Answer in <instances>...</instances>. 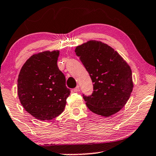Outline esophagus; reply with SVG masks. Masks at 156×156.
<instances>
[{
    "instance_id": "esophagus-1",
    "label": "esophagus",
    "mask_w": 156,
    "mask_h": 156,
    "mask_svg": "<svg viewBox=\"0 0 156 156\" xmlns=\"http://www.w3.org/2000/svg\"><path fill=\"white\" fill-rule=\"evenodd\" d=\"M73 91H74V92H77V91H80V87L79 86H76L75 88L73 89Z\"/></svg>"
}]
</instances>
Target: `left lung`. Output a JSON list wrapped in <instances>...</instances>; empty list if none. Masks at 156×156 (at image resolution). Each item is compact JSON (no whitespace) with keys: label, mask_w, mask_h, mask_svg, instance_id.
Masks as SVG:
<instances>
[{"label":"left lung","mask_w":156,"mask_h":156,"mask_svg":"<svg viewBox=\"0 0 156 156\" xmlns=\"http://www.w3.org/2000/svg\"><path fill=\"white\" fill-rule=\"evenodd\" d=\"M75 52L94 83L91 95L83 94L89 109L105 117L119 112L133 91L130 66L112 48L97 40L77 46Z\"/></svg>","instance_id":"left-lung-1"}]
</instances>
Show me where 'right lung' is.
Returning <instances> with one entry per match:
<instances>
[{"label": "right lung", "instance_id": "add662e5", "mask_svg": "<svg viewBox=\"0 0 156 156\" xmlns=\"http://www.w3.org/2000/svg\"><path fill=\"white\" fill-rule=\"evenodd\" d=\"M59 51L31 56L21 68L18 95L23 108L38 120L49 121L63 112L70 94L64 74L57 67Z\"/></svg>", "mask_w": 156, "mask_h": 156}]
</instances>
